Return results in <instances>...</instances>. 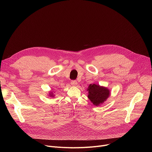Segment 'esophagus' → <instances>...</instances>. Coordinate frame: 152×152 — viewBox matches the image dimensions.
Instances as JSON below:
<instances>
[{
  "label": "esophagus",
  "instance_id": "obj_1",
  "mask_svg": "<svg viewBox=\"0 0 152 152\" xmlns=\"http://www.w3.org/2000/svg\"><path fill=\"white\" fill-rule=\"evenodd\" d=\"M71 84H72V85H73V86H76V85H77V82L76 80H72Z\"/></svg>",
  "mask_w": 152,
  "mask_h": 152
}]
</instances>
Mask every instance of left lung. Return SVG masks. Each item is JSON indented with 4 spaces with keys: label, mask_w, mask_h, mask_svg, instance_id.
Here are the masks:
<instances>
[{
    "label": "left lung",
    "mask_w": 152,
    "mask_h": 152,
    "mask_svg": "<svg viewBox=\"0 0 152 152\" xmlns=\"http://www.w3.org/2000/svg\"><path fill=\"white\" fill-rule=\"evenodd\" d=\"M88 97L95 106H100L110 96V91L104 86L90 84L87 89Z\"/></svg>",
    "instance_id": "1"
}]
</instances>
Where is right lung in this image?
Segmentation results:
<instances>
[{
  "label": "right lung",
  "mask_w": 152,
  "mask_h": 152,
  "mask_svg": "<svg viewBox=\"0 0 152 152\" xmlns=\"http://www.w3.org/2000/svg\"><path fill=\"white\" fill-rule=\"evenodd\" d=\"M49 96H50V97H54L53 93H52V92H50V93H49Z\"/></svg>",
  "instance_id": "add662e5"
}]
</instances>
